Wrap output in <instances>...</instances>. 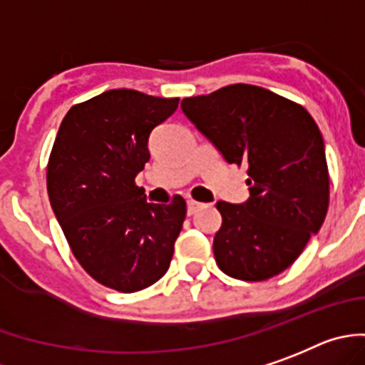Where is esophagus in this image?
I'll return each mask as SVG.
<instances>
[{
  "mask_svg": "<svg viewBox=\"0 0 365 365\" xmlns=\"http://www.w3.org/2000/svg\"><path fill=\"white\" fill-rule=\"evenodd\" d=\"M200 207H202V203L195 202V200H189V202H187V212H189V215H195Z\"/></svg>",
  "mask_w": 365,
  "mask_h": 365,
  "instance_id": "34e87169",
  "label": "esophagus"
}]
</instances>
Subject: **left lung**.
<instances>
[{
	"mask_svg": "<svg viewBox=\"0 0 365 365\" xmlns=\"http://www.w3.org/2000/svg\"><path fill=\"white\" fill-rule=\"evenodd\" d=\"M182 110L229 163L247 167L251 198L216 203V264L238 280L277 277L326 220L329 170L320 129L302 105L256 85L185 98Z\"/></svg>",
	"mask_w": 365,
	"mask_h": 365,
	"instance_id": "1",
	"label": "left lung"
}]
</instances>
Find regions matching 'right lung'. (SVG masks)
<instances>
[{
    "label": "right lung",
    "mask_w": 365,
    "mask_h": 365,
    "mask_svg": "<svg viewBox=\"0 0 365 365\" xmlns=\"http://www.w3.org/2000/svg\"><path fill=\"white\" fill-rule=\"evenodd\" d=\"M180 98L114 88L71 107L47 165V190L72 255L98 284L136 293L167 272L187 203H149L134 178L149 162L150 130Z\"/></svg>",
    "instance_id": "right-lung-1"
}]
</instances>
